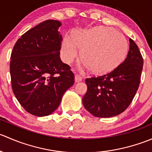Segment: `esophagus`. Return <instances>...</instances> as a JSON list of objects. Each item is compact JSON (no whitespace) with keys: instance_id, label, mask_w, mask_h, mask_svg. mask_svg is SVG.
Wrapping results in <instances>:
<instances>
[{"instance_id":"34e87169","label":"esophagus","mask_w":152,"mask_h":152,"mask_svg":"<svg viewBox=\"0 0 152 152\" xmlns=\"http://www.w3.org/2000/svg\"><path fill=\"white\" fill-rule=\"evenodd\" d=\"M81 81H82V76H81L80 75H79V74H76V76H75V82H81Z\"/></svg>"}]
</instances>
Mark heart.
Masks as SVG:
<instances>
[{"mask_svg":"<svg viewBox=\"0 0 152 152\" xmlns=\"http://www.w3.org/2000/svg\"><path fill=\"white\" fill-rule=\"evenodd\" d=\"M81 50L82 62L95 73H106L125 59L129 50L126 39L114 28L97 26L74 32L62 42L64 60L71 62Z\"/></svg>","mask_w":152,"mask_h":152,"instance_id":"b5f03b06","label":"heart"}]
</instances>
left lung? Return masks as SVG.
<instances>
[{
    "instance_id": "obj_1",
    "label": "left lung",
    "mask_w": 152,
    "mask_h": 152,
    "mask_svg": "<svg viewBox=\"0 0 152 152\" xmlns=\"http://www.w3.org/2000/svg\"><path fill=\"white\" fill-rule=\"evenodd\" d=\"M129 50L123 62L111 72L86 79L87 91L82 103L95 117L110 118L125 111L132 102L141 78L143 59L129 39Z\"/></svg>"
}]
</instances>
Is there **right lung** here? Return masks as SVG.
I'll list each match as a JSON object with an SVG mask.
<instances>
[{
	"label": "right lung",
	"instance_id": "1",
	"mask_svg": "<svg viewBox=\"0 0 152 152\" xmlns=\"http://www.w3.org/2000/svg\"><path fill=\"white\" fill-rule=\"evenodd\" d=\"M61 23L48 20L18 39L11 54L12 88L20 105L33 115L51 114L74 84L70 67L60 59Z\"/></svg>",
	"mask_w": 152,
	"mask_h": 152
}]
</instances>
